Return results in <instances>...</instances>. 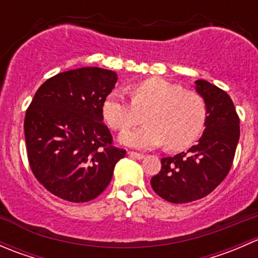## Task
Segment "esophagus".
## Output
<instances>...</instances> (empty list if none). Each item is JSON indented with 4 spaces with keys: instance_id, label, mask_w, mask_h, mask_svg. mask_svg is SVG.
<instances>
[{
    "instance_id": "obj_1",
    "label": "esophagus",
    "mask_w": 258,
    "mask_h": 258,
    "mask_svg": "<svg viewBox=\"0 0 258 258\" xmlns=\"http://www.w3.org/2000/svg\"><path fill=\"white\" fill-rule=\"evenodd\" d=\"M128 156L131 158H135V160H142L145 157L142 153H137V152H128Z\"/></svg>"
}]
</instances>
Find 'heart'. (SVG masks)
Masks as SVG:
<instances>
[{"mask_svg":"<svg viewBox=\"0 0 258 258\" xmlns=\"http://www.w3.org/2000/svg\"><path fill=\"white\" fill-rule=\"evenodd\" d=\"M131 102L119 92H112L102 103L106 123L126 131L139 123L146 113L142 128L124 132L119 142L127 147L147 150L166 144L171 151L189 147L201 135L206 121V105L199 93L183 91L176 83L151 77L130 87Z\"/></svg>","mask_w":258,"mask_h":258,"instance_id":"heart-1","label":"heart"}]
</instances>
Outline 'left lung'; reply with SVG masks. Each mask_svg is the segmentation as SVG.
Segmentation results:
<instances>
[{"label": "left lung", "instance_id": "1", "mask_svg": "<svg viewBox=\"0 0 258 258\" xmlns=\"http://www.w3.org/2000/svg\"><path fill=\"white\" fill-rule=\"evenodd\" d=\"M206 105L205 131L186 153L161 160V171L151 179L153 191L172 204L204 199L225 179L240 140V118L230 96L205 80L195 81Z\"/></svg>", "mask_w": 258, "mask_h": 258}]
</instances>
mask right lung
Returning a JSON list of instances; mask_svg holds the SVG:
<instances>
[{"mask_svg": "<svg viewBox=\"0 0 258 258\" xmlns=\"http://www.w3.org/2000/svg\"><path fill=\"white\" fill-rule=\"evenodd\" d=\"M117 74L82 67L51 77L36 92L25 117L31 170L52 195L87 202L102 194L126 151L112 146L102 103Z\"/></svg>", "mask_w": 258, "mask_h": 258, "instance_id": "obj_1", "label": "right lung"}]
</instances>
